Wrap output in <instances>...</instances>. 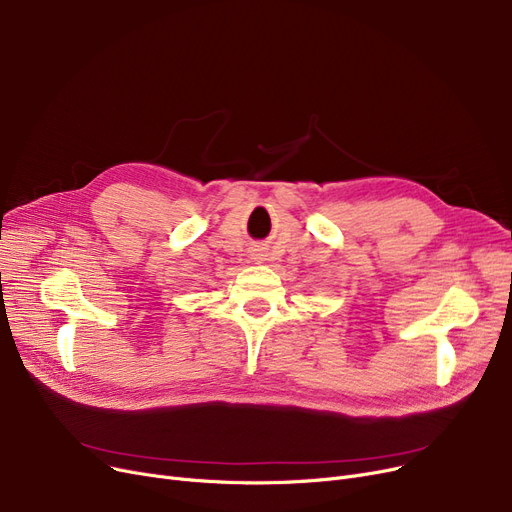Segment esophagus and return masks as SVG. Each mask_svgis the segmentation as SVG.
I'll return each instance as SVG.
<instances>
[{
    "mask_svg": "<svg viewBox=\"0 0 512 512\" xmlns=\"http://www.w3.org/2000/svg\"><path fill=\"white\" fill-rule=\"evenodd\" d=\"M255 259H261V253H257V255H255Z\"/></svg>",
    "mask_w": 512,
    "mask_h": 512,
    "instance_id": "esophagus-1",
    "label": "esophagus"
}]
</instances>
